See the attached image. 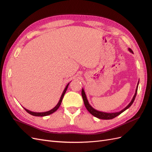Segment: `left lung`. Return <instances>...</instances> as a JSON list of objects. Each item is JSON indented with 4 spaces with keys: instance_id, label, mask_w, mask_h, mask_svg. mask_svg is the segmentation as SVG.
Wrapping results in <instances>:
<instances>
[{
    "instance_id": "left-lung-1",
    "label": "left lung",
    "mask_w": 152,
    "mask_h": 152,
    "mask_svg": "<svg viewBox=\"0 0 152 152\" xmlns=\"http://www.w3.org/2000/svg\"><path fill=\"white\" fill-rule=\"evenodd\" d=\"M128 50H129V51L131 53H133V51H132L131 49L129 48ZM138 84H139V81H138V83H137V87H136L135 94H134V96H133V98H132V99L131 100V102L129 103V104L125 108H124L123 110H121V111L118 112L107 113V112H103L98 111V110H95L94 108L92 107L91 106V104H89L88 100H87V99L86 95V93H85V91H84L83 88H82V98H83V101H84V104H85V107H86L87 110H88V112L91 114H92L93 116L97 117V118H98L99 119H104V120H110V119H112V118H113L115 117H117L118 115H119L121 114L122 112H124V111H125V110H126L127 109H128L129 108L131 107V106L132 105V104L133 103V102H134V101L135 98H136V96L137 91V87H138Z\"/></svg>"
}]
</instances>
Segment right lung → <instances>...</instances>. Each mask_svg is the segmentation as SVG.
<instances>
[{
    "mask_svg": "<svg viewBox=\"0 0 152 152\" xmlns=\"http://www.w3.org/2000/svg\"><path fill=\"white\" fill-rule=\"evenodd\" d=\"M69 84H70V83H68V84L66 85V87L65 88V89H64V91H63V93H62V95H61V98H60V99H59V102L58 103V104L56 105V107H55L54 108H53V109H51L50 110H49V111L45 112H31V111H30V110H27V109H26L25 108L23 107L24 109H25V110H26V111L27 112H28V113H30V115H31L37 116V117H44V116H47V115H49L52 114V113H54V112H56V110L59 108V106L61 105V102H62V99H63V96H64V95H65V93H66V90H67V89H68V87Z\"/></svg>",
    "mask_w": 152,
    "mask_h": 152,
    "instance_id": "right-lung-1",
    "label": "right lung"
}]
</instances>
